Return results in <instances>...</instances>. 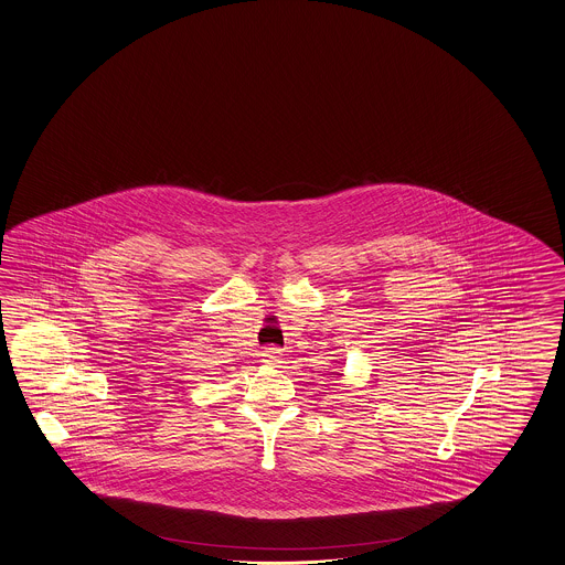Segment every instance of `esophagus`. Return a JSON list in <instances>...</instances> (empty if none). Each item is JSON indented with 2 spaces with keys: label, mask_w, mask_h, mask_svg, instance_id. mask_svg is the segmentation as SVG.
I'll return each mask as SVG.
<instances>
[{
  "label": "esophagus",
  "mask_w": 565,
  "mask_h": 565,
  "mask_svg": "<svg viewBox=\"0 0 565 565\" xmlns=\"http://www.w3.org/2000/svg\"><path fill=\"white\" fill-rule=\"evenodd\" d=\"M281 359H284V353H281L277 347H267V349L263 351V361H265V363H269V365H279V363H284Z\"/></svg>",
  "instance_id": "obj_1"
}]
</instances>
